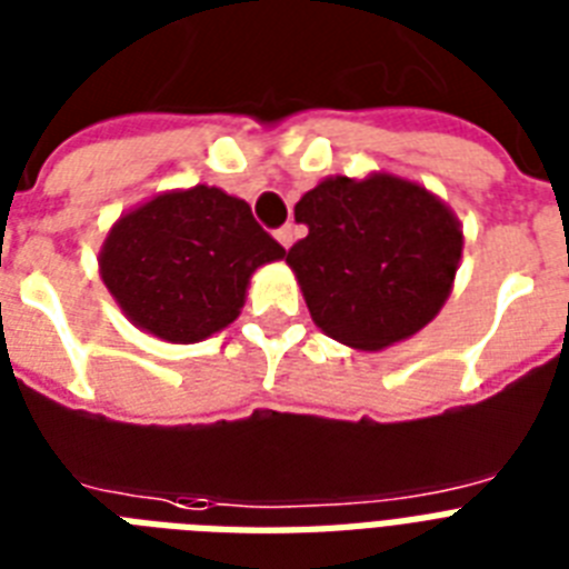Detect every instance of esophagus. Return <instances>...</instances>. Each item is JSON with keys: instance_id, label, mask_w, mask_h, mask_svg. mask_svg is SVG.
<instances>
[{"instance_id": "1", "label": "esophagus", "mask_w": 569, "mask_h": 569, "mask_svg": "<svg viewBox=\"0 0 569 569\" xmlns=\"http://www.w3.org/2000/svg\"><path fill=\"white\" fill-rule=\"evenodd\" d=\"M276 240H279L284 249H290V243H293V226H290V222L288 226H281V229L276 231Z\"/></svg>"}]
</instances>
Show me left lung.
I'll return each instance as SVG.
<instances>
[{"label": "left lung", "mask_w": 569, "mask_h": 569, "mask_svg": "<svg viewBox=\"0 0 569 569\" xmlns=\"http://www.w3.org/2000/svg\"><path fill=\"white\" fill-rule=\"evenodd\" d=\"M308 234L288 249L313 322L356 349L411 338L447 302L461 226L438 197L397 176L320 181L297 202Z\"/></svg>", "instance_id": "1"}]
</instances>
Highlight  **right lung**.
I'll return each mask as SVG.
<instances>
[{"mask_svg": "<svg viewBox=\"0 0 569 569\" xmlns=\"http://www.w3.org/2000/svg\"><path fill=\"white\" fill-rule=\"evenodd\" d=\"M284 258L243 199L197 184L122 213L104 240L99 270L138 329L170 343H197L243 308L249 276Z\"/></svg>", "mask_w": 569, "mask_h": 569, "instance_id": "obj_1", "label": "right lung"}]
</instances>
